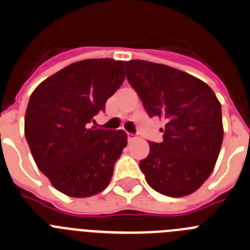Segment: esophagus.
I'll list each match as a JSON object with an SVG mask.
<instances>
[{"label": "esophagus", "instance_id": "1", "mask_svg": "<svg viewBox=\"0 0 250 250\" xmlns=\"http://www.w3.org/2000/svg\"><path fill=\"white\" fill-rule=\"evenodd\" d=\"M127 138H128V142H133L134 139H136V136H134L133 133H127Z\"/></svg>", "mask_w": 250, "mask_h": 250}]
</instances>
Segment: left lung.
I'll return each mask as SVG.
<instances>
[{
	"instance_id": "left-lung-1",
	"label": "left lung",
	"mask_w": 250,
	"mask_h": 250,
	"mask_svg": "<svg viewBox=\"0 0 250 250\" xmlns=\"http://www.w3.org/2000/svg\"><path fill=\"white\" fill-rule=\"evenodd\" d=\"M127 80L149 117L163 120L161 143L149 142L139 168L153 189L184 197L213 172L223 142L222 105L199 78L148 61L125 62Z\"/></svg>"
}]
</instances>
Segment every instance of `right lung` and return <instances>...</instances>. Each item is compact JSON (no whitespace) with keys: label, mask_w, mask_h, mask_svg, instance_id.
<instances>
[{"label":"right lung","mask_w":250,"mask_h":250,"mask_svg":"<svg viewBox=\"0 0 250 250\" xmlns=\"http://www.w3.org/2000/svg\"><path fill=\"white\" fill-rule=\"evenodd\" d=\"M123 81V61L83 60L44 80L31 94L24 136L38 169L63 194L91 197L111 182L127 134L96 129L91 122Z\"/></svg>","instance_id":"right-lung-1"}]
</instances>
